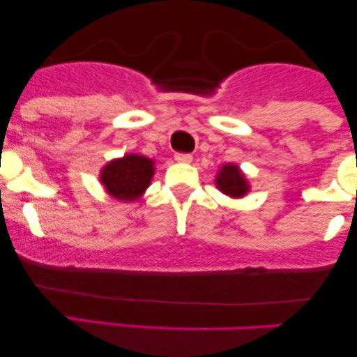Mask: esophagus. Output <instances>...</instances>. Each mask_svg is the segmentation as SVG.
Returning a JSON list of instances; mask_svg holds the SVG:
<instances>
[{"label":"esophagus","mask_w":357,"mask_h":357,"mask_svg":"<svg viewBox=\"0 0 357 357\" xmlns=\"http://www.w3.org/2000/svg\"><path fill=\"white\" fill-rule=\"evenodd\" d=\"M174 159L178 162H183V165H188V162L192 161V155L191 154H184V153H178V154H174Z\"/></svg>","instance_id":"obj_1"}]
</instances>
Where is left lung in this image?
I'll return each mask as SVG.
<instances>
[{
  "label": "left lung",
  "mask_w": 357,
  "mask_h": 357,
  "mask_svg": "<svg viewBox=\"0 0 357 357\" xmlns=\"http://www.w3.org/2000/svg\"><path fill=\"white\" fill-rule=\"evenodd\" d=\"M216 186L221 192L231 196V198H241L250 190L247 178L235 165L221 166L220 173L216 174Z\"/></svg>",
  "instance_id": "left-lung-1"
}]
</instances>
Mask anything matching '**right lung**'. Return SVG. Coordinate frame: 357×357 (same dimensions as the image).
<instances>
[{
  "label": "right lung",
  "mask_w": 357,
  "mask_h": 357,
  "mask_svg": "<svg viewBox=\"0 0 357 357\" xmlns=\"http://www.w3.org/2000/svg\"><path fill=\"white\" fill-rule=\"evenodd\" d=\"M154 161L141 154H126L104 166L100 183L112 198L121 202H136L151 184Z\"/></svg>",
  "instance_id": "right-lung-1"
}]
</instances>
